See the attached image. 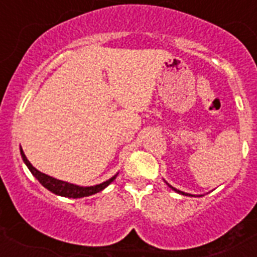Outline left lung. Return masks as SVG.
I'll use <instances>...</instances> for the list:
<instances>
[{"label":"left lung","mask_w":257,"mask_h":257,"mask_svg":"<svg viewBox=\"0 0 257 257\" xmlns=\"http://www.w3.org/2000/svg\"><path fill=\"white\" fill-rule=\"evenodd\" d=\"M169 185V184H168ZM169 187H171V185H169ZM172 189H173V191H176L177 192V193H181V195H187L188 196V193H184V192H181V191H179V189H176V188H173V187H171ZM189 196H193V195H189Z\"/></svg>","instance_id":"left-lung-1"}]
</instances>
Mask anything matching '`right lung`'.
<instances>
[{
	"label": "right lung",
	"mask_w": 257,
	"mask_h": 257,
	"mask_svg": "<svg viewBox=\"0 0 257 257\" xmlns=\"http://www.w3.org/2000/svg\"><path fill=\"white\" fill-rule=\"evenodd\" d=\"M21 156L24 163L26 164V167L29 168V171L32 172V175L36 177V179L40 181V183L49 189L50 192H53L58 196H64V197H73V199H80V197H85V196L94 195L97 192L102 191L104 188H106L109 184L112 183L113 180L116 179V176H113L112 179L106 180L104 183L98 184V185H93V187H80V185H74V184H69L66 181H61V180L54 179V177H50V176L42 173V172L37 171L34 168L33 165L30 164V161L26 159L25 153L21 149Z\"/></svg>",
	"instance_id": "1"
}]
</instances>
